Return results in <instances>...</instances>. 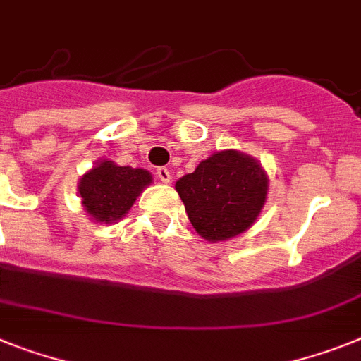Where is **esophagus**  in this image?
<instances>
[{
    "mask_svg": "<svg viewBox=\"0 0 361 361\" xmlns=\"http://www.w3.org/2000/svg\"><path fill=\"white\" fill-rule=\"evenodd\" d=\"M155 175L159 180H162V183H169V180H171V173H169L168 168H157Z\"/></svg>",
    "mask_w": 361,
    "mask_h": 361,
    "instance_id": "1",
    "label": "esophagus"
}]
</instances>
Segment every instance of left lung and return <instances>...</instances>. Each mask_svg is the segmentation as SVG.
<instances>
[{
  "instance_id": "8db88e82",
  "label": "left lung",
  "mask_w": 361,
  "mask_h": 361,
  "mask_svg": "<svg viewBox=\"0 0 361 361\" xmlns=\"http://www.w3.org/2000/svg\"><path fill=\"white\" fill-rule=\"evenodd\" d=\"M175 188L197 232L208 241H223L252 226L267 199L269 178L254 159L226 149L202 160Z\"/></svg>"
}]
</instances>
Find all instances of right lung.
Returning a JSON list of instances; mask_svg holds the SVG:
<instances>
[{
    "label": "right lung",
    "instance_id": "1",
    "mask_svg": "<svg viewBox=\"0 0 361 361\" xmlns=\"http://www.w3.org/2000/svg\"><path fill=\"white\" fill-rule=\"evenodd\" d=\"M151 183L146 169L100 162L80 180V195L85 210L100 223H113L133 206L135 199Z\"/></svg>",
    "mask_w": 361,
    "mask_h": 361
}]
</instances>
